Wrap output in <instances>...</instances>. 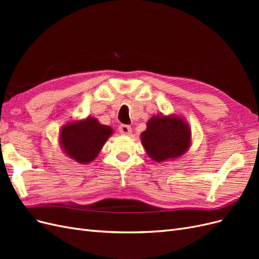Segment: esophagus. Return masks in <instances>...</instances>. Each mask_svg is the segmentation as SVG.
I'll return each mask as SVG.
<instances>
[{"instance_id":"1","label":"esophagus","mask_w":259,"mask_h":259,"mask_svg":"<svg viewBox=\"0 0 259 259\" xmlns=\"http://www.w3.org/2000/svg\"><path fill=\"white\" fill-rule=\"evenodd\" d=\"M119 132L121 133L122 135H127L128 136V135H131V133H132V127L128 126V125L122 124L119 126Z\"/></svg>"}]
</instances>
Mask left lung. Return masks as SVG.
I'll return each mask as SVG.
<instances>
[{"mask_svg":"<svg viewBox=\"0 0 259 259\" xmlns=\"http://www.w3.org/2000/svg\"><path fill=\"white\" fill-rule=\"evenodd\" d=\"M149 158L155 162L175 160L185 154L191 145V131L188 123L173 115H153L140 135Z\"/></svg>","mask_w":259,"mask_h":259,"instance_id":"1","label":"left lung"}]
</instances>
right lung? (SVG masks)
Listing matches in <instances>:
<instances>
[{
	"instance_id": "right-lung-1",
	"label": "right lung",
	"mask_w": 259,
	"mask_h": 259,
	"mask_svg": "<svg viewBox=\"0 0 259 259\" xmlns=\"http://www.w3.org/2000/svg\"><path fill=\"white\" fill-rule=\"evenodd\" d=\"M113 130L95 117L66 123L60 130L59 143L64 152L77 163L86 164L97 158Z\"/></svg>"
}]
</instances>
